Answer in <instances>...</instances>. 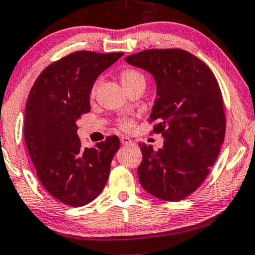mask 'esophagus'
<instances>
[{
	"label": "esophagus",
	"mask_w": 255,
	"mask_h": 255,
	"mask_svg": "<svg viewBox=\"0 0 255 255\" xmlns=\"http://www.w3.org/2000/svg\"><path fill=\"white\" fill-rule=\"evenodd\" d=\"M120 141H121L122 144H126V146H128V144L133 143V141H131L128 136H121L120 137Z\"/></svg>",
	"instance_id": "esophagus-1"
}]
</instances>
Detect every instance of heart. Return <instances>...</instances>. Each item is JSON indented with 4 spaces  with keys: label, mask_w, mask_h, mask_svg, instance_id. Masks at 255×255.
Masks as SVG:
<instances>
[{
    "label": "heart",
    "mask_w": 255,
    "mask_h": 255,
    "mask_svg": "<svg viewBox=\"0 0 255 255\" xmlns=\"http://www.w3.org/2000/svg\"><path fill=\"white\" fill-rule=\"evenodd\" d=\"M120 80H121L122 86H124L125 88H128V87H131V86L136 85V83H140V82H146L143 74L141 72H138V70H136V69L124 70L120 75ZM95 90H96V85H94V87H93L92 95H94ZM121 127L124 128V129H130V128L133 127V124H131L130 121H124L121 124Z\"/></svg>",
    "instance_id": "1"
}]
</instances>
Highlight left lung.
Masks as SVG:
<instances>
[{
    "label": "left lung",
    "instance_id": "obj_1",
    "mask_svg": "<svg viewBox=\"0 0 255 255\" xmlns=\"http://www.w3.org/2000/svg\"><path fill=\"white\" fill-rule=\"evenodd\" d=\"M126 62L151 74L156 99L150 121L163 146L140 143L137 168L144 191L166 201H179L204 182L219 155L226 130L220 87L198 57L182 49H148Z\"/></svg>",
    "mask_w": 255,
    "mask_h": 255
}]
</instances>
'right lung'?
I'll return each instance as SVG.
<instances>
[{
  "instance_id": "add662e5",
  "label": "right lung",
  "mask_w": 255,
  "mask_h": 255,
  "mask_svg": "<svg viewBox=\"0 0 255 255\" xmlns=\"http://www.w3.org/2000/svg\"><path fill=\"white\" fill-rule=\"evenodd\" d=\"M122 55L75 51L43 69L29 93L23 129L29 155L46 191L72 207L98 198L120 148L117 135L83 148L77 121L90 111L95 80Z\"/></svg>"
}]
</instances>
